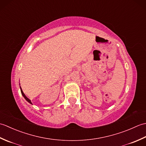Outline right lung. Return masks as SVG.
<instances>
[{"mask_svg": "<svg viewBox=\"0 0 146 146\" xmlns=\"http://www.w3.org/2000/svg\"><path fill=\"white\" fill-rule=\"evenodd\" d=\"M20 88H21V94H22V95H23V97H24V98H25V99H26V100H27V102H28L29 104H32V102H31V100H29V99L28 98H27V97H26V96L25 95V94H24V92H23V90H22V88H21V86H20Z\"/></svg>", "mask_w": 146, "mask_h": 146, "instance_id": "1", "label": "right lung"}]
</instances>
